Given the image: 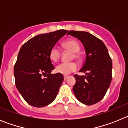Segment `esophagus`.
I'll list each match as a JSON object with an SVG mask.
<instances>
[{
	"mask_svg": "<svg viewBox=\"0 0 128 128\" xmlns=\"http://www.w3.org/2000/svg\"><path fill=\"white\" fill-rule=\"evenodd\" d=\"M67 78H68V76H64V80H66Z\"/></svg>",
	"mask_w": 128,
	"mask_h": 128,
	"instance_id": "esophagus-1",
	"label": "esophagus"
}]
</instances>
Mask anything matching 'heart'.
<instances>
[{
    "instance_id": "b5f03b06",
    "label": "heart",
    "mask_w": 128,
    "mask_h": 128,
    "mask_svg": "<svg viewBox=\"0 0 128 128\" xmlns=\"http://www.w3.org/2000/svg\"><path fill=\"white\" fill-rule=\"evenodd\" d=\"M63 47L66 48L68 50H70L73 52L72 58L80 59V56L78 52L80 50V45L74 40H69L65 42L63 44ZM49 58L52 62H56L58 60L61 55V52L58 47L54 46L50 48L49 51ZM78 68V66L74 62L70 63H61L56 66L55 70L59 74L63 75H68L72 72L76 71Z\"/></svg>"
}]
</instances>
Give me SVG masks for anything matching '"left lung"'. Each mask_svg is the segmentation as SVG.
I'll return each mask as SVG.
<instances>
[{
    "mask_svg": "<svg viewBox=\"0 0 128 128\" xmlns=\"http://www.w3.org/2000/svg\"><path fill=\"white\" fill-rule=\"evenodd\" d=\"M67 34L80 40L86 52L85 61L80 70L86 75H74V94L82 104H94L104 98L110 85L112 59L104 44L89 32L70 30Z\"/></svg>",
    "mask_w": 128,
    "mask_h": 128,
    "instance_id": "obj_1",
    "label": "left lung"
}]
</instances>
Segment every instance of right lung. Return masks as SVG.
<instances>
[{"label": "right lung", "mask_w": 128, "mask_h": 128, "mask_svg": "<svg viewBox=\"0 0 128 128\" xmlns=\"http://www.w3.org/2000/svg\"><path fill=\"white\" fill-rule=\"evenodd\" d=\"M67 32L63 29L37 35L20 48L14 66L15 84L29 104L44 107L56 98L63 76L50 74L54 66L48 54L50 48ZM46 75V78H42Z\"/></svg>", "instance_id": "add662e5"}]
</instances>
